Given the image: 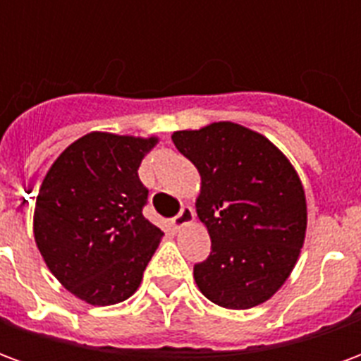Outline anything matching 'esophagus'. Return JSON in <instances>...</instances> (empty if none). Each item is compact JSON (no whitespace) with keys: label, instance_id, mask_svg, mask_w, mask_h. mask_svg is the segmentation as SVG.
<instances>
[{"label":"esophagus","instance_id":"1","mask_svg":"<svg viewBox=\"0 0 361 361\" xmlns=\"http://www.w3.org/2000/svg\"><path fill=\"white\" fill-rule=\"evenodd\" d=\"M193 219H195V212H193V209H191V207H181L180 212H178V214L172 219L173 230H180V228L189 224Z\"/></svg>","mask_w":361,"mask_h":361}]
</instances>
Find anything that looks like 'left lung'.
I'll list each match as a JSON object with an SVG mask.
<instances>
[{
	"mask_svg": "<svg viewBox=\"0 0 361 361\" xmlns=\"http://www.w3.org/2000/svg\"><path fill=\"white\" fill-rule=\"evenodd\" d=\"M172 141L201 173L197 214L211 253L193 267L197 286L228 310L267 302L292 272L305 238L298 173L269 139L230 121L176 131Z\"/></svg>",
	"mask_w": 361,
	"mask_h": 361,
	"instance_id": "left-lung-1",
	"label": "left lung"
}]
</instances>
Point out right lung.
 Returning <instances> with one entry per match:
<instances>
[{
  "label": "right lung",
  "instance_id": "1",
  "mask_svg": "<svg viewBox=\"0 0 361 361\" xmlns=\"http://www.w3.org/2000/svg\"><path fill=\"white\" fill-rule=\"evenodd\" d=\"M157 139L89 133L69 145L36 197L35 238L51 274L92 305L139 288L162 230L142 216L139 166Z\"/></svg>",
  "mask_w": 361,
  "mask_h": 361
}]
</instances>
